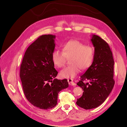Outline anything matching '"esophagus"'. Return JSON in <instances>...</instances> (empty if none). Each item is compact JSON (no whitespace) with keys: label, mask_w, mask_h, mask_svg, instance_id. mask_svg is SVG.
Listing matches in <instances>:
<instances>
[{"label":"esophagus","mask_w":127,"mask_h":127,"mask_svg":"<svg viewBox=\"0 0 127 127\" xmlns=\"http://www.w3.org/2000/svg\"><path fill=\"white\" fill-rule=\"evenodd\" d=\"M67 80H68V84L69 85H72V86L76 85V84L75 83V82L74 81V80H73L72 79H68Z\"/></svg>","instance_id":"1"}]
</instances>
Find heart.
<instances>
[{"label":"heart","mask_w":127,"mask_h":127,"mask_svg":"<svg viewBox=\"0 0 127 127\" xmlns=\"http://www.w3.org/2000/svg\"><path fill=\"white\" fill-rule=\"evenodd\" d=\"M94 58V50L92 47L85 45L78 40L71 39L62 46V51H53L52 60L58 67L65 65L67 59H70V64L60 72V75L64 78H74L80 71L85 70L91 65Z\"/></svg>","instance_id":"obj_1"}]
</instances>
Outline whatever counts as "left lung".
<instances>
[{
	"instance_id": "left-lung-1",
	"label": "left lung",
	"mask_w": 127,
	"mask_h": 127,
	"mask_svg": "<svg viewBox=\"0 0 127 127\" xmlns=\"http://www.w3.org/2000/svg\"><path fill=\"white\" fill-rule=\"evenodd\" d=\"M91 41L95 49L94 60L77 83L83 93L77 99L76 104L86 110L101 105L109 96L115 84L114 61L108 44L96 35H92ZM85 80L89 82L85 83Z\"/></svg>"
}]
</instances>
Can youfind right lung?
I'll list each match as a JSON object with an SVG mask.
<instances>
[{
    "instance_id": "1",
    "label": "right lung",
    "mask_w": 127,
    "mask_h": 127,
    "mask_svg": "<svg viewBox=\"0 0 127 127\" xmlns=\"http://www.w3.org/2000/svg\"><path fill=\"white\" fill-rule=\"evenodd\" d=\"M56 36H40L27 49L20 68V78L25 95L34 106L41 109H52L57 105L59 92L68 87L66 79L55 78L52 54Z\"/></svg>"
}]
</instances>
